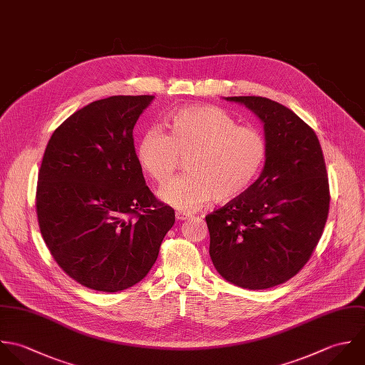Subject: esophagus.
<instances>
[{
	"instance_id": "1",
	"label": "esophagus",
	"mask_w": 365,
	"mask_h": 365,
	"mask_svg": "<svg viewBox=\"0 0 365 365\" xmlns=\"http://www.w3.org/2000/svg\"><path fill=\"white\" fill-rule=\"evenodd\" d=\"M175 217H176V220H179V221H183V220L189 219L190 215L189 213H183V212H176Z\"/></svg>"
}]
</instances>
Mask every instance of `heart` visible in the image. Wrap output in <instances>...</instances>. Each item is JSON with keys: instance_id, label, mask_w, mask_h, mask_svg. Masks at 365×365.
<instances>
[{"instance_id": "heart-1", "label": "heart", "mask_w": 365, "mask_h": 365, "mask_svg": "<svg viewBox=\"0 0 365 365\" xmlns=\"http://www.w3.org/2000/svg\"><path fill=\"white\" fill-rule=\"evenodd\" d=\"M264 134L238 125L213 106L185 107L168 118V134L152 127L140 137L137 156L146 175L165 185L186 158V175L160 189L159 197L180 212L200 209L241 196L255 180L267 159Z\"/></svg>"}]
</instances>
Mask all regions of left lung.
I'll return each mask as SVG.
<instances>
[{
	"instance_id": "obj_1",
	"label": "left lung",
	"mask_w": 365,
	"mask_h": 365,
	"mask_svg": "<svg viewBox=\"0 0 365 365\" xmlns=\"http://www.w3.org/2000/svg\"><path fill=\"white\" fill-rule=\"evenodd\" d=\"M264 124L268 145L259 178L206 216L210 258L220 275L244 289L287 282L309 261L329 215L330 192L314 131L285 106L265 97H225Z\"/></svg>"
}]
</instances>
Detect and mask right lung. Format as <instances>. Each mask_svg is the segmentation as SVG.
<instances>
[{
	"instance_id": "obj_1",
	"label": "right lung",
	"mask_w": 365,
	"mask_h": 365,
	"mask_svg": "<svg viewBox=\"0 0 365 365\" xmlns=\"http://www.w3.org/2000/svg\"><path fill=\"white\" fill-rule=\"evenodd\" d=\"M153 96H113L77 110L52 134L36 187L41 234L80 285L120 292L155 264L175 212L146 186L133 130Z\"/></svg>"
}]
</instances>
